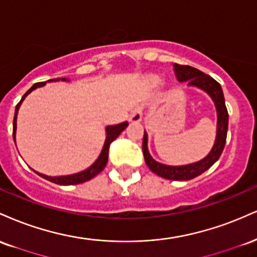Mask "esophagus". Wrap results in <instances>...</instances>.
<instances>
[{"label": "esophagus", "mask_w": 257, "mask_h": 257, "mask_svg": "<svg viewBox=\"0 0 257 257\" xmlns=\"http://www.w3.org/2000/svg\"><path fill=\"white\" fill-rule=\"evenodd\" d=\"M143 116V108L137 105L134 110L131 111V116H130V121L131 122H140Z\"/></svg>", "instance_id": "1"}]
</instances>
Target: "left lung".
<instances>
[{
	"mask_svg": "<svg viewBox=\"0 0 257 257\" xmlns=\"http://www.w3.org/2000/svg\"><path fill=\"white\" fill-rule=\"evenodd\" d=\"M174 73H176L177 79L179 81H188L189 86H196L198 89L206 91L208 95L212 97L216 108V114H218V126H216V138L214 142V146L204 159L201 161L195 162L185 166H167L162 165L155 161L152 158L148 150V135L144 132L143 137V155L146 164L150 171L154 172L158 176L170 180H190L198 177L200 174L206 172L208 168L218 161L222 150L225 148L226 137H227L228 128V113L227 108L225 104L224 93H222L221 85L213 79L210 75H208L200 69L191 67L188 65H173Z\"/></svg>",
	"mask_w": 257,
	"mask_h": 257,
	"instance_id": "obj_1",
	"label": "left lung"
}]
</instances>
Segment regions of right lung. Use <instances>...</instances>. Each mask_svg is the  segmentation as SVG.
I'll return each mask as SVG.
<instances>
[{
	"label": "right lung",
	"instance_id": "1",
	"mask_svg": "<svg viewBox=\"0 0 257 257\" xmlns=\"http://www.w3.org/2000/svg\"><path fill=\"white\" fill-rule=\"evenodd\" d=\"M54 80H60V79H53L50 81H54ZM62 80H66L65 78H62ZM45 83H36L35 85H32L31 89H29L26 91L25 95L23 96L20 99L19 103L17 104V107H15V114H14V120H13V138L15 141V132H17V115H18V110H19L20 108V104L21 102L24 101V98L26 97L27 95H29L30 92L32 91V90L37 89L39 86H43ZM128 122L127 121H123L121 123H117V125H113V126H107V128H105V132H107V137H105V142H104V146H103V149H102L101 154H99V156L97 158L93 164L90 166L89 168H86L85 171H81L79 173H75V174H71V176H61V177H48L45 176V174H42V173H38V172H36V173L38 174L39 177L44 178V179L49 180L51 183H55V184H59V185H75V184H80V183H85L87 180L92 179L93 177H96L99 172H102L104 170L105 165H107V161H108V153H109V147L111 144V142L114 140H116V137L119 136L121 132L127 127Z\"/></svg>",
	"mask_w": 257,
	"mask_h": 257
}]
</instances>
